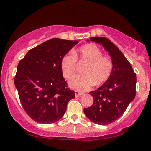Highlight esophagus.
<instances>
[{
  "mask_svg": "<svg viewBox=\"0 0 151 151\" xmlns=\"http://www.w3.org/2000/svg\"><path fill=\"white\" fill-rule=\"evenodd\" d=\"M74 92H75V96H76V97H79V96H81L82 94H83V93H82V92H79V91H77V90H76Z\"/></svg>",
  "mask_w": 151,
  "mask_h": 151,
  "instance_id": "1",
  "label": "esophagus"
}]
</instances>
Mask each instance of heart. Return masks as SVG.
Returning <instances> with one entry per match:
<instances>
[{"label":"heart","instance_id":"1","mask_svg":"<svg viewBox=\"0 0 151 151\" xmlns=\"http://www.w3.org/2000/svg\"><path fill=\"white\" fill-rule=\"evenodd\" d=\"M82 61L88 63L82 69L83 74L74 76L69 81L73 88L85 90L95 84L105 83L112 77L114 71L112 58L104 55L99 46L88 44L68 53L61 59L60 67L64 78L70 79L77 70V62Z\"/></svg>","mask_w":151,"mask_h":151}]
</instances>
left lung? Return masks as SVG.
Instances as JSON below:
<instances>
[{
  "instance_id": "1",
  "label": "left lung",
  "mask_w": 151,
  "mask_h": 151,
  "mask_svg": "<svg viewBox=\"0 0 151 151\" xmlns=\"http://www.w3.org/2000/svg\"><path fill=\"white\" fill-rule=\"evenodd\" d=\"M89 40L101 44L108 51L113 60L114 71L107 82L89 92L94 99L93 104L84 108V112L92 122L107 125L121 117L135 98L136 74L126 57L110 39L97 36Z\"/></svg>"
}]
</instances>
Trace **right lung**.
I'll return each instance as SVG.
<instances>
[{"label":"right lung","mask_w":151,"mask_h":151,"mask_svg":"<svg viewBox=\"0 0 151 151\" xmlns=\"http://www.w3.org/2000/svg\"><path fill=\"white\" fill-rule=\"evenodd\" d=\"M78 41L51 39L30 49L20 61L14 83L25 112L34 121L51 124L63 117L75 98L61 69V59Z\"/></svg>","instance_id":"obj_1"}]
</instances>
